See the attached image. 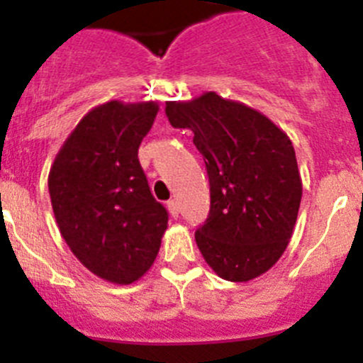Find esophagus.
I'll list each match as a JSON object with an SVG mask.
<instances>
[{"mask_svg": "<svg viewBox=\"0 0 363 363\" xmlns=\"http://www.w3.org/2000/svg\"><path fill=\"white\" fill-rule=\"evenodd\" d=\"M167 209H169V213H171L172 218H178V213H179L178 201H176V200H169V201H167Z\"/></svg>", "mask_w": 363, "mask_h": 363, "instance_id": "1", "label": "esophagus"}]
</instances>
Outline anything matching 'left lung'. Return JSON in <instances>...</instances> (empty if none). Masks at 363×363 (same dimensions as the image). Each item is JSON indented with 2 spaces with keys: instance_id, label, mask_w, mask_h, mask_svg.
<instances>
[{
  "instance_id": "obj_1",
  "label": "left lung",
  "mask_w": 363,
  "mask_h": 363,
  "mask_svg": "<svg viewBox=\"0 0 363 363\" xmlns=\"http://www.w3.org/2000/svg\"><path fill=\"white\" fill-rule=\"evenodd\" d=\"M176 129H191L207 165L211 213L196 230L207 265L227 281L267 272L289 245L301 176L289 136L256 108L203 92L169 101Z\"/></svg>"
}]
</instances>
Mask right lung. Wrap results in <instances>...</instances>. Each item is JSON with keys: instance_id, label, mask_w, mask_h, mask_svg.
Listing matches in <instances>:
<instances>
[{"instance_id": "1", "label": "right lung", "mask_w": 363, "mask_h": 363, "mask_svg": "<svg viewBox=\"0 0 363 363\" xmlns=\"http://www.w3.org/2000/svg\"><path fill=\"white\" fill-rule=\"evenodd\" d=\"M156 101L111 99L86 112L57 150L49 192L57 229L92 274L129 285L152 267L167 230L138 149L152 127Z\"/></svg>"}]
</instances>
